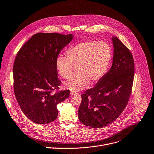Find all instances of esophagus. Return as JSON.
<instances>
[{"mask_svg": "<svg viewBox=\"0 0 154 154\" xmlns=\"http://www.w3.org/2000/svg\"><path fill=\"white\" fill-rule=\"evenodd\" d=\"M76 94V92H75V91H70V95L71 96H73V95H75Z\"/></svg>", "mask_w": 154, "mask_h": 154, "instance_id": "obj_1", "label": "esophagus"}]
</instances>
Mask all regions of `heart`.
Instances as JSON below:
<instances>
[{
  "label": "heart",
  "mask_w": 154,
  "mask_h": 154,
  "mask_svg": "<svg viewBox=\"0 0 154 154\" xmlns=\"http://www.w3.org/2000/svg\"><path fill=\"white\" fill-rule=\"evenodd\" d=\"M67 55H59L56 68L59 75L67 78L73 65L78 72L64 82V87L72 91H79L99 81L106 73L112 59V48L105 42L84 41L72 46Z\"/></svg>",
  "instance_id": "b5f03b06"
}]
</instances>
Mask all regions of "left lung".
Listing matches in <instances>:
<instances>
[{
    "mask_svg": "<svg viewBox=\"0 0 154 154\" xmlns=\"http://www.w3.org/2000/svg\"><path fill=\"white\" fill-rule=\"evenodd\" d=\"M111 40L114 51L110 69L93 88L81 95L79 119L93 128H102L116 120L125 108L132 91V55L117 37L113 36Z\"/></svg>",
    "mask_w": 154,
    "mask_h": 154,
    "instance_id": "1",
    "label": "left lung"
}]
</instances>
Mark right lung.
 I'll list each match as a JSON object with an SVG mask.
<instances>
[{"label": "right lung", "mask_w": 154, "mask_h": 154, "mask_svg": "<svg viewBox=\"0 0 154 154\" xmlns=\"http://www.w3.org/2000/svg\"><path fill=\"white\" fill-rule=\"evenodd\" d=\"M73 38L72 34L37 33L17 54L13 66L14 94L23 113L37 124L54 121L57 105L70 96L68 90L52 91L61 82L56 59Z\"/></svg>", "instance_id": "obj_1"}]
</instances>
